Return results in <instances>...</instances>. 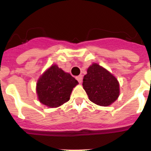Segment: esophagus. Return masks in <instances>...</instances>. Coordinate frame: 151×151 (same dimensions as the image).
<instances>
[{"instance_id": "obj_1", "label": "esophagus", "mask_w": 151, "mask_h": 151, "mask_svg": "<svg viewBox=\"0 0 151 151\" xmlns=\"http://www.w3.org/2000/svg\"><path fill=\"white\" fill-rule=\"evenodd\" d=\"M76 79L79 83H81L82 82V76H76Z\"/></svg>"}]
</instances>
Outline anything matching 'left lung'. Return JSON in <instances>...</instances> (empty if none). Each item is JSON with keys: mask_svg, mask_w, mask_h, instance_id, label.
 <instances>
[{"mask_svg": "<svg viewBox=\"0 0 151 151\" xmlns=\"http://www.w3.org/2000/svg\"><path fill=\"white\" fill-rule=\"evenodd\" d=\"M82 85L89 100L99 106H109L119 95V84L116 78L97 63L89 66Z\"/></svg>", "mask_w": 151, "mask_h": 151, "instance_id": "obj_1", "label": "left lung"}]
</instances>
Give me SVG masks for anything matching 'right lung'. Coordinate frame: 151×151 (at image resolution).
Instances as JSON below:
<instances>
[{
  "instance_id": "obj_1",
  "label": "right lung",
  "mask_w": 151,
  "mask_h": 151,
  "mask_svg": "<svg viewBox=\"0 0 151 151\" xmlns=\"http://www.w3.org/2000/svg\"><path fill=\"white\" fill-rule=\"evenodd\" d=\"M78 81L69 73L53 65L38 79L36 91L40 102L49 107H57L70 98L73 88Z\"/></svg>"
}]
</instances>
